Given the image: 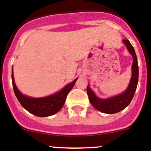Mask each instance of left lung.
Returning a JSON list of instances; mask_svg holds the SVG:
<instances>
[{
	"label": "left lung",
	"instance_id": "obj_1",
	"mask_svg": "<svg viewBox=\"0 0 151 151\" xmlns=\"http://www.w3.org/2000/svg\"><path fill=\"white\" fill-rule=\"evenodd\" d=\"M123 43L126 44V47L133 57V63L132 66V75L128 89H126V92H123V94L114 96L111 99H101L96 97L89 86H87V88H86L89 101L92 105L98 111L105 113V114H115L126 108L131 102L132 99L135 95L137 85H138V65L135 50L128 40H123Z\"/></svg>",
	"mask_w": 151,
	"mask_h": 151
}]
</instances>
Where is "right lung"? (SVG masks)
<instances>
[{
    "label": "right lung",
    "instance_id": "1",
    "mask_svg": "<svg viewBox=\"0 0 151 151\" xmlns=\"http://www.w3.org/2000/svg\"><path fill=\"white\" fill-rule=\"evenodd\" d=\"M77 80V78L75 79L72 83L65 86L60 92H57L56 94L45 98L34 99V98L23 96L19 91L15 84L14 78L12 73L13 90L21 105L32 114L41 117L51 116L60 111L65 104L68 92L71 90Z\"/></svg>",
    "mask_w": 151,
    "mask_h": 151
}]
</instances>
